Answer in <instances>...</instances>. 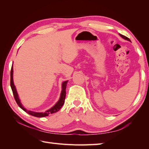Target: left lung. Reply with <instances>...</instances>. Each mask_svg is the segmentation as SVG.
Wrapping results in <instances>:
<instances>
[{
  "instance_id": "8db88e82",
  "label": "left lung",
  "mask_w": 149,
  "mask_h": 149,
  "mask_svg": "<svg viewBox=\"0 0 149 149\" xmlns=\"http://www.w3.org/2000/svg\"><path fill=\"white\" fill-rule=\"evenodd\" d=\"M119 36H120V37H122V38L123 39H125V40H127V41H131V40L130 39H129L128 38H127V37H125V36H123V35H122V34H119Z\"/></svg>"
}]
</instances>
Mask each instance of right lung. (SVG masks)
Masks as SVG:
<instances>
[{"mask_svg":"<svg viewBox=\"0 0 149 149\" xmlns=\"http://www.w3.org/2000/svg\"><path fill=\"white\" fill-rule=\"evenodd\" d=\"M68 81H65L64 82H62V91L61 93V96L60 98H59L58 101L57 102L54 107H52L51 108L48 109V110L46 111L45 112H36V111H33L31 110H27V109L25 108L22 104V102L20 101V100L18 97V92L16 91V88L15 85L14 84V81H13V67L12 65L11 69V87L12 89L13 95H14V97L15 100L16 102V103L18 104V105L19 107V108H21L23 110L25 111V112H27V113L32 115V116H34L36 117H47L48 116L49 114H52V113H54L55 112H57L60 109L62 108V106L64 104V101H65V89H66V86H67Z\"/></svg>","mask_w":149,"mask_h":149,"instance_id":"obj_1","label":"right lung"}]
</instances>
